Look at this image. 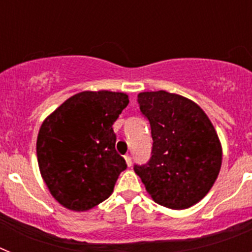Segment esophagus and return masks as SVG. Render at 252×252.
Returning a JSON list of instances; mask_svg holds the SVG:
<instances>
[{
    "mask_svg": "<svg viewBox=\"0 0 252 252\" xmlns=\"http://www.w3.org/2000/svg\"><path fill=\"white\" fill-rule=\"evenodd\" d=\"M125 160H126V164H127L128 166L132 165V157H131V155H126V157H125Z\"/></svg>",
    "mask_w": 252,
    "mask_h": 252,
    "instance_id": "1",
    "label": "esophagus"
}]
</instances>
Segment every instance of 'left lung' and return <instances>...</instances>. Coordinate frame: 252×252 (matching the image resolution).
Segmentation results:
<instances>
[{
    "instance_id": "1",
    "label": "left lung",
    "mask_w": 252,
    "mask_h": 252,
    "mask_svg": "<svg viewBox=\"0 0 252 252\" xmlns=\"http://www.w3.org/2000/svg\"><path fill=\"white\" fill-rule=\"evenodd\" d=\"M151 127L153 149L133 170L154 201L171 209L198 203L212 188L222 164L217 132L201 107L165 91L137 95Z\"/></svg>"
}]
</instances>
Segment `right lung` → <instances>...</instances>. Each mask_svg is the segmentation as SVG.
<instances>
[{
	"instance_id": "right-lung-1",
	"label": "right lung",
	"mask_w": 252,
	"mask_h": 252,
	"mask_svg": "<svg viewBox=\"0 0 252 252\" xmlns=\"http://www.w3.org/2000/svg\"><path fill=\"white\" fill-rule=\"evenodd\" d=\"M128 104L126 93H77L48 116L36 141L39 169L51 195L83 212L113 192L127 168L116 151L112 125Z\"/></svg>"
}]
</instances>
